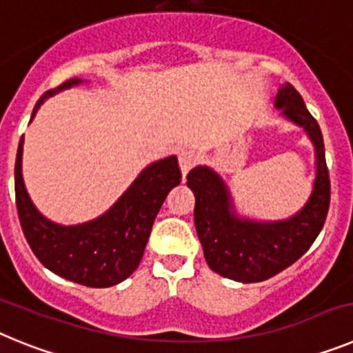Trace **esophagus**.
I'll return each mask as SVG.
<instances>
[{"instance_id":"1","label":"esophagus","mask_w":353,"mask_h":353,"mask_svg":"<svg viewBox=\"0 0 353 353\" xmlns=\"http://www.w3.org/2000/svg\"><path fill=\"white\" fill-rule=\"evenodd\" d=\"M179 164H180V170H182V174H183V179H185V174L189 173V171L194 168L196 164V155L192 150H180L179 152Z\"/></svg>"}]
</instances>
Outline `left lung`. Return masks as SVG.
I'll return each mask as SVG.
<instances>
[{
    "label": "left lung",
    "mask_w": 353,
    "mask_h": 353,
    "mask_svg": "<svg viewBox=\"0 0 353 353\" xmlns=\"http://www.w3.org/2000/svg\"><path fill=\"white\" fill-rule=\"evenodd\" d=\"M276 108L310 136L316 157L313 191L304 207L283 221H252L239 217L226 183L208 166L187 174L194 192V224L205 260L214 272L239 283H260L299 260L322 232L330 203V180L320 125L305 108L301 93L281 84Z\"/></svg>",
    "instance_id": "left-lung-1"
}]
</instances>
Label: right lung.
Here are the masks:
<instances>
[{"label":"right lung","mask_w":353,"mask_h":353,"mask_svg":"<svg viewBox=\"0 0 353 353\" xmlns=\"http://www.w3.org/2000/svg\"><path fill=\"white\" fill-rule=\"evenodd\" d=\"M81 83V79H68L43 93L31 120L46 99ZM23 145L24 138H21L15 157V205L24 236L40 263L68 281L90 288H108L125 281L138 269L168 192L180 183L179 159L171 155L146 166L101 217L63 226L46 219L28 196L23 180Z\"/></svg>","instance_id":"add662e5"}]
</instances>
